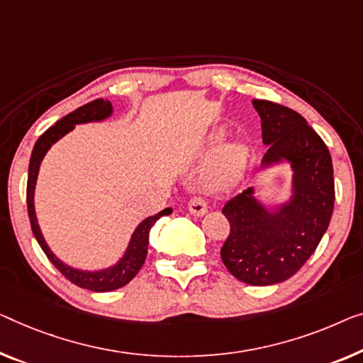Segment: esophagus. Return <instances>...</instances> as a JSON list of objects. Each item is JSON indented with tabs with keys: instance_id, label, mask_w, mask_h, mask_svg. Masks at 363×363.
Masks as SVG:
<instances>
[{
	"instance_id": "obj_1",
	"label": "esophagus",
	"mask_w": 363,
	"mask_h": 363,
	"mask_svg": "<svg viewBox=\"0 0 363 363\" xmlns=\"http://www.w3.org/2000/svg\"><path fill=\"white\" fill-rule=\"evenodd\" d=\"M189 212L196 216H202L207 213V202L200 197H192L189 200Z\"/></svg>"
}]
</instances>
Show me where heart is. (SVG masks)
<instances>
[{
	"label": "heart",
	"mask_w": 363,
	"mask_h": 363,
	"mask_svg": "<svg viewBox=\"0 0 363 363\" xmlns=\"http://www.w3.org/2000/svg\"><path fill=\"white\" fill-rule=\"evenodd\" d=\"M225 132L220 130L212 137V147L223 142ZM247 148L242 143H230L221 148L205 172V184L212 191H225L236 186L245 174Z\"/></svg>",
	"instance_id": "obj_1"
}]
</instances>
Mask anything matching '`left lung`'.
Instances as JSON below:
<instances>
[{
    "label": "left lung",
    "instance_id": "1",
    "mask_svg": "<svg viewBox=\"0 0 363 363\" xmlns=\"http://www.w3.org/2000/svg\"><path fill=\"white\" fill-rule=\"evenodd\" d=\"M261 117V167H290V192L269 205L247 187L223 207L230 235L221 261L241 282L266 286L298 272L326 233L334 208V171L329 150L298 112L269 101L252 99Z\"/></svg>",
    "mask_w": 363,
    "mask_h": 363
}]
</instances>
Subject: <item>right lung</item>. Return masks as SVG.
I'll use <instances>...</instances> for the list:
<instances>
[{
    "instance_id": "add662e5",
    "label": "right lung",
    "mask_w": 363,
    "mask_h": 363,
    "mask_svg": "<svg viewBox=\"0 0 363 363\" xmlns=\"http://www.w3.org/2000/svg\"><path fill=\"white\" fill-rule=\"evenodd\" d=\"M112 113L113 107L111 104V101L96 99L93 102H88V104L78 107L77 111H73L72 113H68V116L60 118L55 125L48 128L35 142L29 161V176H27V212H29L30 228L37 242L40 245L42 251L45 252L48 261L60 270L69 282L91 291H112L127 285L130 280L138 274V270L143 266L145 259H147L150 245V230L153 228V225L161 218V216L172 213V208L167 207L156 215L147 216V218L140 221L137 228L133 230L132 236H130L125 251H123L121 257H118V261L109 267L94 270L73 267L69 266V264L63 262L60 257H57L55 252H53L50 250V246L47 245L35 213V186L42 161L48 153V150H50L58 140H62L65 135L72 132L74 125L104 122L107 118L112 117Z\"/></svg>"
}]
</instances>
